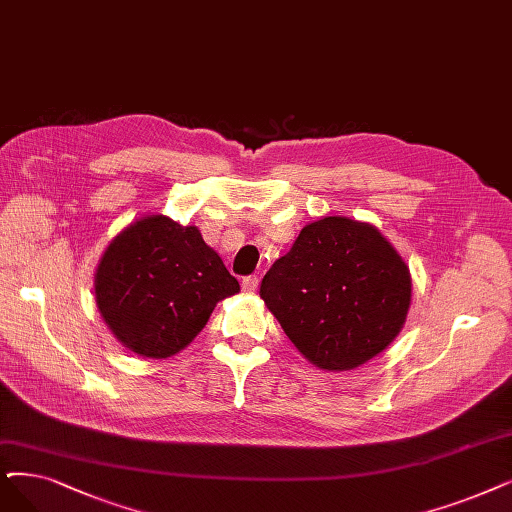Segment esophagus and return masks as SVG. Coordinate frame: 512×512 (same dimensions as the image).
Returning a JSON list of instances; mask_svg holds the SVG:
<instances>
[{"mask_svg": "<svg viewBox=\"0 0 512 512\" xmlns=\"http://www.w3.org/2000/svg\"><path fill=\"white\" fill-rule=\"evenodd\" d=\"M258 283H260L258 275H248V277L241 279V288H243V292H256Z\"/></svg>", "mask_w": 512, "mask_h": 512, "instance_id": "obj_1", "label": "esophagus"}]
</instances>
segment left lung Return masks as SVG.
Here are the masks:
<instances>
[{
    "label": "left lung",
    "instance_id": "8db88e82",
    "mask_svg": "<svg viewBox=\"0 0 512 512\" xmlns=\"http://www.w3.org/2000/svg\"><path fill=\"white\" fill-rule=\"evenodd\" d=\"M260 296L296 349L323 370H353L382 353L412 298L405 262L372 224L327 216L275 260Z\"/></svg>",
    "mask_w": 512,
    "mask_h": 512
}]
</instances>
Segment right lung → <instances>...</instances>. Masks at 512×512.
Masks as SVG:
<instances>
[{
  "label": "right lung",
  "instance_id": "1",
  "mask_svg": "<svg viewBox=\"0 0 512 512\" xmlns=\"http://www.w3.org/2000/svg\"><path fill=\"white\" fill-rule=\"evenodd\" d=\"M239 281L195 227L145 216L121 231L96 271V304L115 338L142 357L166 359L203 330Z\"/></svg>",
  "mask_w": 512,
  "mask_h": 512
}]
</instances>
